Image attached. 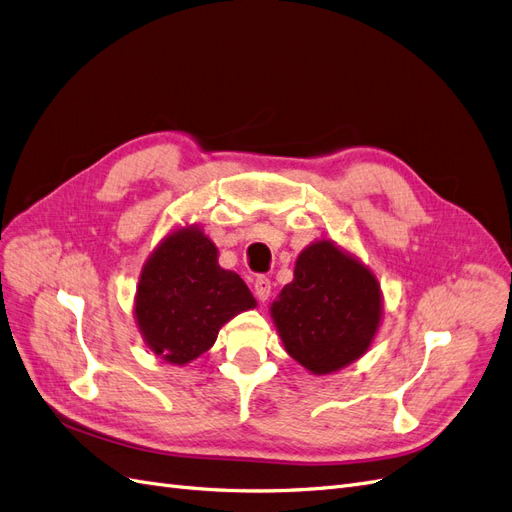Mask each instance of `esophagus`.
Segmentation results:
<instances>
[{
    "instance_id": "esophagus-1",
    "label": "esophagus",
    "mask_w": 512,
    "mask_h": 512,
    "mask_svg": "<svg viewBox=\"0 0 512 512\" xmlns=\"http://www.w3.org/2000/svg\"><path fill=\"white\" fill-rule=\"evenodd\" d=\"M271 280L269 277H265V275H260V277H256V282H254V294H256V299L260 301V303H265L269 297H271Z\"/></svg>"
}]
</instances>
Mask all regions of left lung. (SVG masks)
<instances>
[{"mask_svg": "<svg viewBox=\"0 0 512 512\" xmlns=\"http://www.w3.org/2000/svg\"><path fill=\"white\" fill-rule=\"evenodd\" d=\"M286 352L314 376H329L371 348L384 316L378 277L331 239L309 243L292 282L269 307Z\"/></svg>", "mask_w": 512, "mask_h": 512, "instance_id": "8db88e82", "label": "left lung"}]
</instances>
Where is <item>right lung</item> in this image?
<instances>
[{
    "instance_id": "add662e5",
    "label": "right lung",
    "mask_w": 512,
    "mask_h": 512,
    "mask_svg": "<svg viewBox=\"0 0 512 512\" xmlns=\"http://www.w3.org/2000/svg\"><path fill=\"white\" fill-rule=\"evenodd\" d=\"M254 307L241 277L220 267L209 235L183 224L145 260L132 312L145 346L164 363L183 367L215 344L228 320Z\"/></svg>"
}]
</instances>
